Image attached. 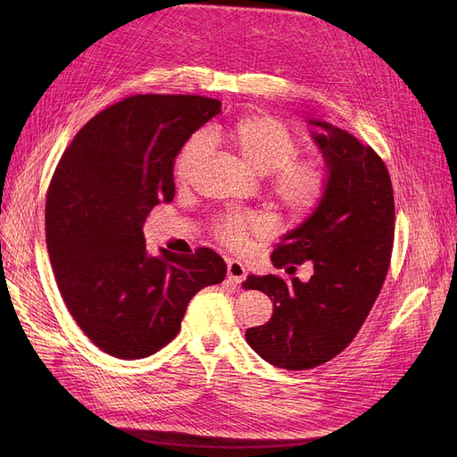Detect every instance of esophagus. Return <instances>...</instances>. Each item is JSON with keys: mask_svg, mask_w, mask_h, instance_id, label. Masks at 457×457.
<instances>
[{"mask_svg": "<svg viewBox=\"0 0 457 457\" xmlns=\"http://www.w3.org/2000/svg\"><path fill=\"white\" fill-rule=\"evenodd\" d=\"M228 278H229L231 283L241 285V283L246 279V269H245L243 262L229 259V261H228Z\"/></svg>", "mask_w": 457, "mask_h": 457, "instance_id": "obj_1", "label": "esophagus"}]
</instances>
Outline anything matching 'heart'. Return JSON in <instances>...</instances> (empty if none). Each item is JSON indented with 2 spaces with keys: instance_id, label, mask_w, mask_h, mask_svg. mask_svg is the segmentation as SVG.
<instances>
[{
  "instance_id": "obj_1",
  "label": "heart",
  "mask_w": 457,
  "mask_h": 457,
  "mask_svg": "<svg viewBox=\"0 0 457 457\" xmlns=\"http://www.w3.org/2000/svg\"><path fill=\"white\" fill-rule=\"evenodd\" d=\"M211 135L228 142L253 170L269 174V195L289 219H305L324 200L329 187L326 161L319 155H296L300 142L281 120L269 114H250L235 120L228 128H214ZM207 150V135H192L176 159L178 179H187ZM265 229V219L252 212H228L212 222L214 237L229 248H241L250 231Z\"/></svg>"
}]
</instances>
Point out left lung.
<instances>
[{
  "instance_id": "8db88e82",
  "label": "left lung",
  "mask_w": 457,
  "mask_h": 457,
  "mask_svg": "<svg viewBox=\"0 0 457 457\" xmlns=\"http://www.w3.org/2000/svg\"><path fill=\"white\" fill-rule=\"evenodd\" d=\"M329 168L320 205L272 252L276 269L296 270L307 283L281 276H248L245 289L274 302L272 319L246 329L248 345L274 367L309 370L339 355L361 329L386 281L395 241V195L383 159L361 140L326 122H311Z\"/></svg>"
}]
</instances>
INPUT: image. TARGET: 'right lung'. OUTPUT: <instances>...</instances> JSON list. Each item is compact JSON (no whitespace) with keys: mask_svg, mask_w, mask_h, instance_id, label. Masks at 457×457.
<instances>
[{"mask_svg":"<svg viewBox=\"0 0 457 457\" xmlns=\"http://www.w3.org/2000/svg\"><path fill=\"white\" fill-rule=\"evenodd\" d=\"M190 94H137L96 114L64 150L46 195V245L59 293L87 337L140 359L170 343L190 298L226 276L198 248L150 255L142 226L176 195L174 159L220 112Z\"/></svg>","mask_w":457,"mask_h":457,"instance_id":"right-lung-1","label":"right lung"}]
</instances>
